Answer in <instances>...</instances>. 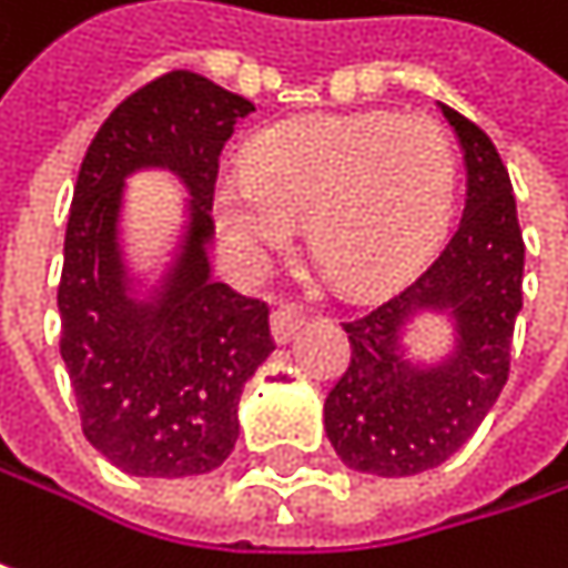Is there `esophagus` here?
<instances>
[{"label": "esophagus", "instance_id": "34e87169", "mask_svg": "<svg viewBox=\"0 0 568 568\" xmlns=\"http://www.w3.org/2000/svg\"><path fill=\"white\" fill-rule=\"evenodd\" d=\"M270 325H273V338H276L280 345H285V342H292V338L298 335V328L305 325V315L295 312V308H288V305H280V308L273 312Z\"/></svg>", "mask_w": 568, "mask_h": 568}]
</instances>
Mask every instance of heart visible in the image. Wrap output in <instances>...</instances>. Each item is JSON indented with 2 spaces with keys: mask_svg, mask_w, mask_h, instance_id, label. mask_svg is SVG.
I'll list each match as a JSON object with an SVG mask.
<instances>
[{
  "mask_svg": "<svg viewBox=\"0 0 568 568\" xmlns=\"http://www.w3.org/2000/svg\"><path fill=\"white\" fill-rule=\"evenodd\" d=\"M457 203V158L427 118L305 114L266 128L243 173L213 183V220L246 260L305 246L352 292L414 276L444 243Z\"/></svg>",
  "mask_w": 568,
  "mask_h": 568,
  "instance_id": "b5f03b06",
  "label": "heart"
}]
</instances>
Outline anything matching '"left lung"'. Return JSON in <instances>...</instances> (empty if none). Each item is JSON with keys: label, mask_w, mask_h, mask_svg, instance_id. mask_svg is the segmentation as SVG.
Segmentation results:
<instances>
[{"label": "left lung", "mask_w": 568, "mask_h": 568, "mask_svg": "<svg viewBox=\"0 0 568 568\" xmlns=\"http://www.w3.org/2000/svg\"><path fill=\"white\" fill-rule=\"evenodd\" d=\"M464 154V216L437 260L388 302L345 322L352 365L325 397V434L345 467L414 477L454 457L507 385L523 308V233L510 173L494 141L440 104ZM440 317V356L409 352L417 321Z\"/></svg>", "instance_id": "left-lung-1"}]
</instances>
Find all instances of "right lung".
<instances>
[{"label": "right lung", "mask_w": 568, "mask_h": 568, "mask_svg": "<svg viewBox=\"0 0 568 568\" xmlns=\"http://www.w3.org/2000/svg\"><path fill=\"white\" fill-rule=\"evenodd\" d=\"M253 101L193 71H171L94 134L68 213L58 285L61 362L84 437L134 477L216 470L240 437V395L273 355L270 308L213 280V180ZM164 170L187 190L158 271L126 246V183Z\"/></svg>", "instance_id": "1"}]
</instances>
